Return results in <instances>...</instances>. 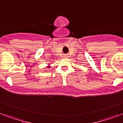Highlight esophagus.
<instances>
[{
    "label": "esophagus",
    "mask_w": 123,
    "mask_h": 123,
    "mask_svg": "<svg viewBox=\"0 0 123 123\" xmlns=\"http://www.w3.org/2000/svg\"><path fill=\"white\" fill-rule=\"evenodd\" d=\"M64 57H67V55H66V56H64Z\"/></svg>",
    "instance_id": "34e87169"
}]
</instances>
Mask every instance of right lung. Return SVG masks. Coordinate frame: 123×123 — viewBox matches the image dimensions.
<instances>
[{
	"label": "right lung",
	"instance_id": "1",
	"mask_svg": "<svg viewBox=\"0 0 123 123\" xmlns=\"http://www.w3.org/2000/svg\"><path fill=\"white\" fill-rule=\"evenodd\" d=\"M48 67H50V66H48Z\"/></svg>",
	"mask_w": 123,
	"mask_h": 123
}]
</instances>
